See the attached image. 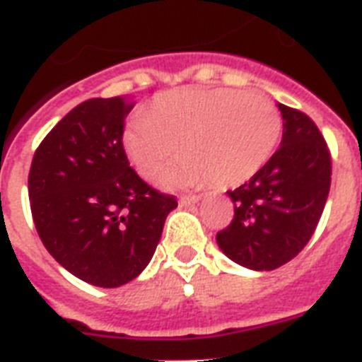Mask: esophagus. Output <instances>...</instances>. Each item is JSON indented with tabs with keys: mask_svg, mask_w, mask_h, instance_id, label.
<instances>
[{
	"mask_svg": "<svg viewBox=\"0 0 362 362\" xmlns=\"http://www.w3.org/2000/svg\"><path fill=\"white\" fill-rule=\"evenodd\" d=\"M199 198L202 196H198V194H183L179 202H181V205H192V203H198Z\"/></svg>",
	"mask_w": 362,
	"mask_h": 362,
	"instance_id": "34e87169",
	"label": "esophagus"
}]
</instances>
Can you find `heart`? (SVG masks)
Returning a JSON list of instances; mask_svg holds the SVG:
<instances>
[{
    "mask_svg": "<svg viewBox=\"0 0 362 362\" xmlns=\"http://www.w3.org/2000/svg\"><path fill=\"white\" fill-rule=\"evenodd\" d=\"M283 133V118L255 92L183 88L155 98L131 122L122 144L142 175H153L183 149L187 157L159 175L163 185H198L213 179L229 187L264 166Z\"/></svg>",
    "mask_w": 362,
    "mask_h": 362,
    "instance_id": "b5f03b06",
    "label": "heart"
}]
</instances>
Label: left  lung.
Masks as SVG:
<instances>
[{"label":"left lung","instance_id":"obj_1","mask_svg":"<svg viewBox=\"0 0 362 362\" xmlns=\"http://www.w3.org/2000/svg\"><path fill=\"white\" fill-rule=\"evenodd\" d=\"M283 140L247 183L229 190L235 214L220 250L242 267L276 270L307 246L331 187V153L305 112L279 103Z\"/></svg>","mask_w":362,"mask_h":362}]
</instances>
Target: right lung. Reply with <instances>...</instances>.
Instances as JSON below:
<instances>
[{"mask_svg":"<svg viewBox=\"0 0 362 362\" xmlns=\"http://www.w3.org/2000/svg\"><path fill=\"white\" fill-rule=\"evenodd\" d=\"M125 98H94L46 134L29 170L33 222L46 250L94 286L125 285L148 267L177 199L149 187L124 151Z\"/></svg>","mask_w":362,"mask_h":362,"instance_id":"1","label":"right lung"}]
</instances>
